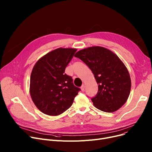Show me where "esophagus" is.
I'll use <instances>...</instances> for the list:
<instances>
[{
	"instance_id": "obj_1",
	"label": "esophagus",
	"mask_w": 152,
	"mask_h": 152,
	"mask_svg": "<svg viewBox=\"0 0 152 152\" xmlns=\"http://www.w3.org/2000/svg\"><path fill=\"white\" fill-rule=\"evenodd\" d=\"M81 89L82 91H84V90H85V85L84 84L82 85V86L81 87Z\"/></svg>"
}]
</instances>
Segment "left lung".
<instances>
[{"mask_svg": "<svg viewBox=\"0 0 152 152\" xmlns=\"http://www.w3.org/2000/svg\"><path fill=\"white\" fill-rule=\"evenodd\" d=\"M75 57L91 69L98 86V92L91 99L97 109L111 113L120 108L129 97L131 81L124 64L113 52L94 46L78 51Z\"/></svg>", "mask_w": 152, "mask_h": 152, "instance_id": "1", "label": "left lung"}]
</instances>
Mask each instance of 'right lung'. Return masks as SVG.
I'll return each instance as SVG.
<instances>
[{
  "instance_id": "add662e5",
  "label": "right lung",
  "mask_w": 152,
  "mask_h": 152,
  "mask_svg": "<svg viewBox=\"0 0 152 152\" xmlns=\"http://www.w3.org/2000/svg\"><path fill=\"white\" fill-rule=\"evenodd\" d=\"M77 49L58 48L40 58L30 77L29 92L36 107L45 115L57 116L73 104L81 89L65 73Z\"/></svg>"
}]
</instances>
